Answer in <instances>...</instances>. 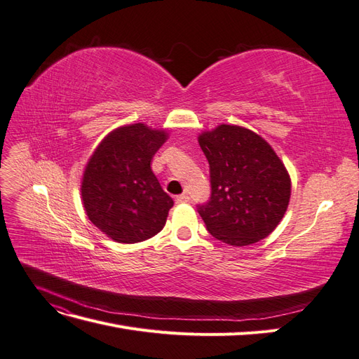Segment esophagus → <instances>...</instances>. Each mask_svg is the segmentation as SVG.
<instances>
[{
  "label": "esophagus",
  "instance_id": "obj_1",
  "mask_svg": "<svg viewBox=\"0 0 359 359\" xmlns=\"http://www.w3.org/2000/svg\"><path fill=\"white\" fill-rule=\"evenodd\" d=\"M175 201H177V203H186V202L190 201V196L186 193H182V194H180V196H177Z\"/></svg>",
  "mask_w": 359,
  "mask_h": 359
}]
</instances>
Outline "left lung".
Instances as JSON below:
<instances>
[{
	"label": "left lung",
	"mask_w": 359,
	"mask_h": 359,
	"mask_svg": "<svg viewBox=\"0 0 359 359\" xmlns=\"http://www.w3.org/2000/svg\"><path fill=\"white\" fill-rule=\"evenodd\" d=\"M199 145L210 163V199L196 205L206 229L235 247L264 240L289 205L283 163L259 135L236 126L202 133Z\"/></svg>",
	"instance_id": "left-lung-1"
}]
</instances>
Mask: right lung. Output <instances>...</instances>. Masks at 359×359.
I'll return each instance as SVG.
<instances>
[{"label": "right lung", "mask_w": 359, "mask_h": 359, "mask_svg": "<svg viewBox=\"0 0 359 359\" xmlns=\"http://www.w3.org/2000/svg\"><path fill=\"white\" fill-rule=\"evenodd\" d=\"M166 133L144 124L106 136L86 165L82 201L94 226L116 243L133 244L158 233L173 201L151 170Z\"/></svg>", "instance_id": "obj_1"}]
</instances>
